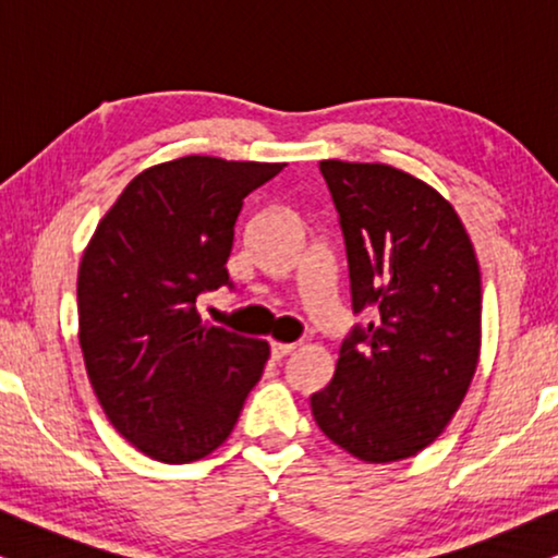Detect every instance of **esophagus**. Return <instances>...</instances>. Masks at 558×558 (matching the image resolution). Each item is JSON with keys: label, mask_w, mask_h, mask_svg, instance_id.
<instances>
[{"label": "esophagus", "mask_w": 558, "mask_h": 558, "mask_svg": "<svg viewBox=\"0 0 558 558\" xmlns=\"http://www.w3.org/2000/svg\"><path fill=\"white\" fill-rule=\"evenodd\" d=\"M294 342H271V355L281 361V357H287L289 353H294Z\"/></svg>", "instance_id": "esophagus-1"}]
</instances>
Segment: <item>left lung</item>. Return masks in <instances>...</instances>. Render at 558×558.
<instances>
[{
	"instance_id": "1",
	"label": "left lung",
	"mask_w": 558,
	"mask_h": 558,
	"mask_svg": "<svg viewBox=\"0 0 558 558\" xmlns=\"http://www.w3.org/2000/svg\"><path fill=\"white\" fill-rule=\"evenodd\" d=\"M319 170L340 213L353 310L373 307V323L342 342L312 416L357 460H407L447 429L477 371L475 246L452 203L411 172L345 159Z\"/></svg>"
}]
</instances>
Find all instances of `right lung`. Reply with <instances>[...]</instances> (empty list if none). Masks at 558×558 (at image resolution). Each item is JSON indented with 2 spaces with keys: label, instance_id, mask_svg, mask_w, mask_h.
<instances>
[{
  "label": "right lung",
  "instance_id": "right-lung-1",
  "mask_svg": "<svg viewBox=\"0 0 558 558\" xmlns=\"http://www.w3.org/2000/svg\"><path fill=\"white\" fill-rule=\"evenodd\" d=\"M287 162L190 155L147 167L98 220L78 266V342L106 418L157 462L208 457L233 432L269 342L205 325L228 284L243 197Z\"/></svg>",
  "mask_w": 558,
  "mask_h": 558
}]
</instances>
